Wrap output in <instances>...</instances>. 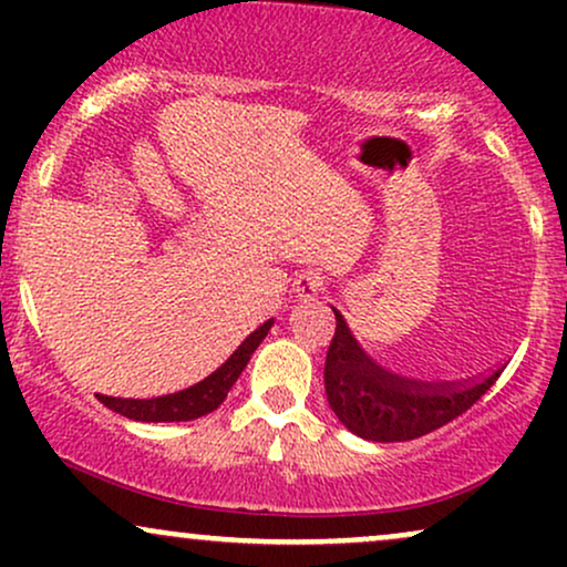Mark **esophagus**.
<instances>
[{
	"mask_svg": "<svg viewBox=\"0 0 567 567\" xmlns=\"http://www.w3.org/2000/svg\"><path fill=\"white\" fill-rule=\"evenodd\" d=\"M322 285L324 279L317 271H303V275L292 279V292H296V298H315L320 296Z\"/></svg>",
	"mask_w": 567,
	"mask_h": 567,
	"instance_id": "esophagus-1",
	"label": "esophagus"
}]
</instances>
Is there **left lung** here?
I'll return each instance as SVG.
<instances>
[{
    "label": "left lung",
    "mask_w": 567,
    "mask_h": 567,
    "mask_svg": "<svg viewBox=\"0 0 567 567\" xmlns=\"http://www.w3.org/2000/svg\"><path fill=\"white\" fill-rule=\"evenodd\" d=\"M501 370L466 383L402 379L370 360L336 311V336L324 360V394L338 421L357 437L405 442L466 413L496 383Z\"/></svg>",
    "instance_id": "left-lung-1"
}]
</instances>
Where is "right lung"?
Instances as JSON below:
<instances>
[{
	"instance_id": "obj_1",
	"label": "right lung",
	"mask_w": 567,
	"mask_h": 567,
	"mask_svg": "<svg viewBox=\"0 0 567 567\" xmlns=\"http://www.w3.org/2000/svg\"><path fill=\"white\" fill-rule=\"evenodd\" d=\"M269 330H271V320L264 322L256 333L247 336L243 347L234 351L216 373H210L205 381L184 389V392L152 396V400L101 396V402L109 410H114V413L125 415V419L146 421V424H159V421H192V419H199V415L213 413V410L226 400V394H229L234 381L239 379V373H243L247 362H250V354L258 349V343L264 341Z\"/></svg>"
}]
</instances>
